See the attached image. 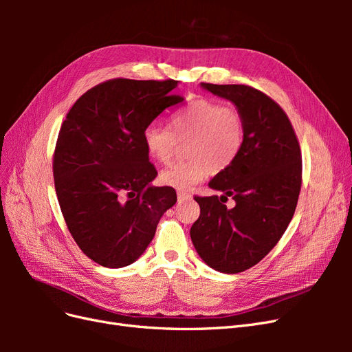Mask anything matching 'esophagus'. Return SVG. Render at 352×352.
I'll use <instances>...</instances> for the list:
<instances>
[{
	"instance_id": "esophagus-1",
	"label": "esophagus",
	"mask_w": 352,
	"mask_h": 352,
	"mask_svg": "<svg viewBox=\"0 0 352 352\" xmlns=\"http://www.w3.org/2000/svg\"><path fill=\"white\" fill-rule=\"evenodd\" d=\"M190 198H192V195H190V192H188V190H184V189L177 190V201L179 202H184V201L190 199Z\"/></svg>"
}]
</instances>
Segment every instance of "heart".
Segmentation results:
<instances>
[{
    "instance_id": "heart-1",
    "label": "heart",
    "mask_w": 352,
    "mask_h": 352,
    "mask_svg": "<svg viewBox=\"0 0 352 352\" xmlns=\"http://www.w3.org/2000/svg\"><path fill=\"white\" fill-rule=\"evenodd\" d=\"M170 129L151 123L142 132L144 146L162 164L172 162L179 144H185L186 162L176 163L160 173V180L176 189H189L208 173L226 170L241 151L245 136L242 114L225 104L199 98L170 119Z\"/></svg>"
}]
</instances>
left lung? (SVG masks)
<instances>
[{"label": "left lung", "instance_id": "8db88e82", "mask_svg": "<svg viewBox=\"0 0 352 352\" xmlns=\"http://www.w3.org/2000/svg\"><path fill=\"white\" fill-rule=\"evenodd\" d=\"M236 105L245 124L241 151L208 186L221 197H195L199 217L190 239L199 257L221 273H241L279 242L296 208L302 182L301 148L280 105L248 85L201 83ZM229 196L236 207L224 204Z\"/></svg>", "mask_w": 352, "mask_h": 352}]
</instances>
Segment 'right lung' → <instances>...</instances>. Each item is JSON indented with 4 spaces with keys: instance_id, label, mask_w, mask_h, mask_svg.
<instances>
[{
    "instance_id": "obj_1",
    "label": "right lung",
    "mask_w": 352,
    "mask_h": 352,
    "mask_svg": "<svg viewBox=\"0 0 352 352\" xmlns=\"http://www.w3.org/2000/svg\"><path fill=\"white\" fill-rule=\"evenodd\" d=\"M177 80L110 79L85 92L63 122L52 158L58 204L74 242L104 267L120 269L144 254L172 186H153L155 167L142 132L184 98Z\"/></svg>"
}]
</instances>
